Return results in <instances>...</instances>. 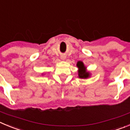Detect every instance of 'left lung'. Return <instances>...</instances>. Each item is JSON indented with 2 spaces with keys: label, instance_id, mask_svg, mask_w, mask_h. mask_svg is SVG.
Listing matches in <instances>:
<instances>
[{
  "label": "left lung",
  "instance_id": "8db88e82",
  "mask_svg": "<svg viewBox=\"0 0 130 130\" xmlns=\"http://www.w3.org/2000/svg\"><path fill=\"white\" fill-rule=\"evenodd\" d=\"M77 67H78V77L79 78L87 79L90 76V74L87 72L86 67L82 61H78L77 63Z\"/></svg>",
  "mask_w": 130,
  "mask_h": 130
}]
</instances>
